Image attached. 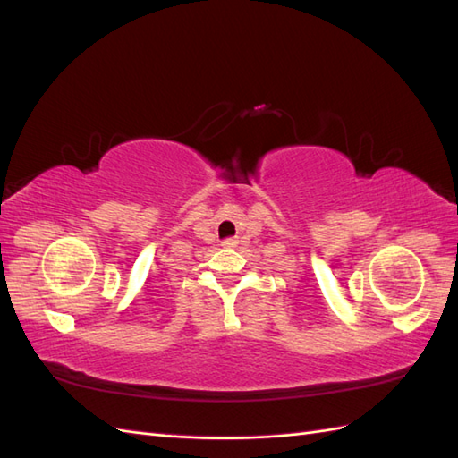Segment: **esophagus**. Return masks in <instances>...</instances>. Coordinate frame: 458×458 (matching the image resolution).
I'll use <instances>...</instances> for the list:
<instances>
[{
	"label": "esophagus",
	"instance_id": "34e87169",
	"mask_svg": "<svg viewBox=\"0 0 458 458\" xmlns=\"http://www.w3.org/2000/svg\"><path fill=\"white\" fill-rule=\"evenodd\" d=\"M236 244H238V240L236 238H226L222 242V246L224 248H236Z\"/></svg>",
	"mask_w": 458,
	"mask_h": 458
}]
</instances>
